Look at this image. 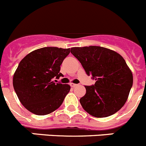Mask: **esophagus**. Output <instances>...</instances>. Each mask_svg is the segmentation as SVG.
<instances>
[{
    "label": "esophagus",
    "instance_id": "34e87169",
    "mask_svg": "<svg viewBox=\"0 0 146 146\" xmlns=\"http://www.w3.org/2000/svg\"><path fill=\"white\" fill-rule=\"evenodd\" d=\"M77 85H76V84H74V83H72H72H70V86L72 87V88H74V87H76Z\"/></svg>",
    "mask_w": 146,
    "mask_h": 146
}]
</instances>
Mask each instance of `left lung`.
Returning a JSON list of instances; mask_svg holds the SVG:
<instances>
[{"label":"left lung","instance_id":"obj_1","mask_svg":"<svg viewBox=\"0 0 146 146\" xmlns=\"http://www.w3.org/2000/svg\"><path fill=\"white\" fill-rule=\"evenodd\" d=\"M71 53L96 80L95 85L85 86L86 93L80 99L85 111L102 118L121 109L133 83L132 72L121 55L101 46L74 47Z\"/></svg>","mask_w":146,"mask_h":146}]
</instances>
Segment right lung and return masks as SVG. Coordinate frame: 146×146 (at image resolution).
Listing matches in <instances>:
<instances>
[{"mask_svg":"<svg viewBox=\"0 0 146 146\" xmlns=\"http://www.w3.org/2000/svg\"><path fill=\"white\" fill-rule=\"evenodd\" d=\"M70 48L45 47L33 50L20 61L13 77L14 90L21 104L36 115H46L59 108L70 90L67 84L56 83L63 76L60 66Z\"/></svg>","mask_w":146,"mask_h":146,"instance_id":"1","label":"right lung"}]
</instances>
